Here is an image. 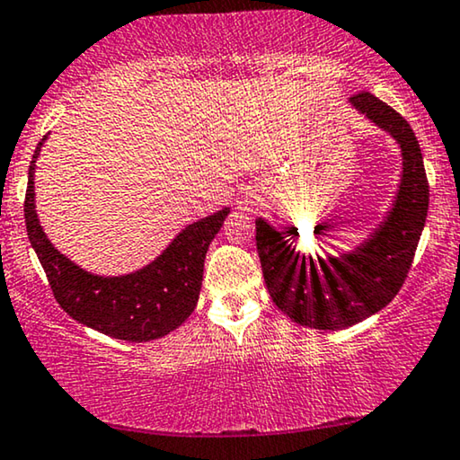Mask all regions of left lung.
I'll return each mask as SVG.
<instances>
[{
	"instance_id": "left-lung-1",
	"label": "left lung",
	"mask_w": 460,
	"mask_h": 460,
	"mask_svg": "<svg viewBox=\"0 0 460 460\" xmlns=\"http://www.w3.org/2000/svg\"><path fill=\"white\" fill-rule=\"evenodd\" d=\"M350 106L390 133L402 152L400 185L384 221L354 250L313 258L256 218V248L269 294L281 313L310 329L352 327L394 300L411 270L429 206L421 147L409 122L368 92L352 95Z\"/></svg>"
}]
</instances>
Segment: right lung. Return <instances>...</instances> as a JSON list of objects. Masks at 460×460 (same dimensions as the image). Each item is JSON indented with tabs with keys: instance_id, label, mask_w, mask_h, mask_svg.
<instances>
[{
	"instance_id": "1",
	"label": "right lung",
	"mask_w": 460,
	"mask_h": 460,
	"mask_svg": "<svg viewBox=\"0 0 460 460\" xmlns=\"http://www.w3.org/2000/svg\"><path fill=\"white\" fill-rule=\"evenodd\" d=\"M39 141L29 166L24 221L29 242L48 275L56 302L75 321L110 338L125 341H152L164 338L193 313L202 289L204 261L208 245L229 208L187 225L156 261L128 275L103 277L81 269L54 248L35 210V166L41 146Z\"/></svg>"
}]
</instances>
